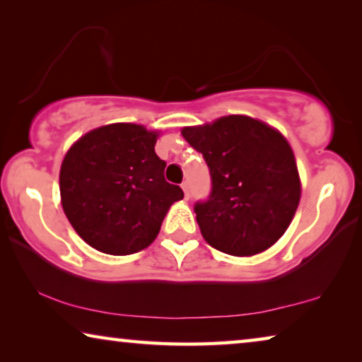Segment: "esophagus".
<instances>
[{"label":"esophagus","instance_id":"1","mask_svg":"<svg viewBox=\"0 0 362 362\" xmlns=\"http://www.w3.org/2000/svg\"><path fill=\"white\" fill-rule=\"evenodd\" d=\"M182 190H183V193H185V198L188 199L190 198V188H188V182H182Z\"/></svg>","mask_w":362,"mask_h":362}]
</instances>
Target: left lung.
Here are the masks:
<instances>
[{
    "label": "left lung",
    "mask_w": 362,
    "mask_h": 362,
    "mask_svg": "<svg viewBox=\"0 0 362 362\" xmlns=\"http://www.w3.org/2000/svg\"><path fill=\"white\" fill-rule=\"evenodd\" d=\"M182 135L209 168V198L194 204L206 242L232 256L271 248L288 228L301 197L295 154L285 136L248 116L183 127Z\"/></svg>",
    "instance_id": "1"
}]
</instances>
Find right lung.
I'll list each match as a JSON object with an SVG mask.
<instances>
[{
  "instance_id": "obj_1",
  "label": "right lung",
  "mask_w": 362,
  "mask_h": 362,
  "mask_svg": "<svg viewBox=\"0 0 362 362\" xmlns=\"http://www.w3.org/2000/svg\"><path fill=\"white\" fill-rule=\"evenodd\" d=\"M156 139L143 125H103L74 143L62 160V209L83 242L101 253L145 250L172 203L183 198L182 188L164 179Z\"/></svg>"
}]
</instances>
